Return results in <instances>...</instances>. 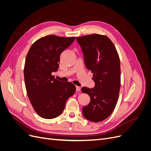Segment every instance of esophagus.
<instances>
[{
	"instance_id": "1",
	"label": "esophagus",
	"mask_w": 151,
	"mask_h": 151,
	"mask_svg": "<svg viewBox=\"0 0 151 151\" xmlns=\"http://www.w3.org/2000/svg\"><path fill=\"white\" fill-rule=\"evenodd\" d=\"M76 91H81V88L79 86H76Z\"/></svg>"
}]
</instances>
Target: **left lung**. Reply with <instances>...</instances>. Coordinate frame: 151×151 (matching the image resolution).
I'll use <instances>...</instances> for the list:
<instances>
[{"instance_id": "left-lung-1", "label": "left lung", "mask_w": 151, "mask_h": 151, "mask_svg": "<svg viewBox=\"0 0 151 151\" xmlns=\"http://www.w3.org/2000/svg\"><path fill=\"white\" fill-rule=\"evenodd\" d=\"M76 40L84 53L87 68L93 73L95 83L94 88L81 89L91 98L89 103L83 108V115L91 122H101L112 113L119 96V55L111 40L105 35L91 34Z\"/></svg>"}]
</instances>
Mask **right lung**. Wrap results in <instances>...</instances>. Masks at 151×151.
Wrapping results in <instances>:
<instances>
[{"mask_svg": "<svg viewBox=\"0 0 151 151\" xmlns=\"http://www.w3.org/2000/svg\"><path fill=\"white\" fill-rule=\"evenodd\" d=\"M75 37L44 36L31 45L24 68L26 89L32 106L38 115L52 119L61 115L67 99L76 92L70 82H61L52 75L58 68L60 56Z\"/></svg>", "mask_w": 151, "mask_h": 151, "instance_id": "1", "label": "right lung"}]
</instances>
